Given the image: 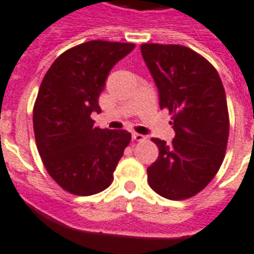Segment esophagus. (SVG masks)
I'll list each match as a JSON object with an SVG mask.
<instances>
[{"label": "esophagus", "mask_w": 254, "mask_h": 254, "mask_svg": "<svg viewBox=\"0 0 254 254\" xmlns=\"http://www.w3.org/2000/svg\"><path fill=\"white\" fill-rule=\"evenodd\" d=\"M131 138H133L134 141H137V142L145 141V139H146L145 135H142V134H138V133H133V134H131Z\"/></svg>", "instance_id": "esophagus-1"}]
</instances>
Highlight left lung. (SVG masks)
I'll use <instances>...</instances> for the list:
<instances>
[{
	"label": "left lung",
	"mask_w": 254,
	"mask_h": 254,
	"mask_svg": "<svg viewBox=\"0 0 254 254\" xmlns=\"http://www.w3.org/2000/svg\"><path fill=\"white\" fill-rule=\"evenodd\" d=\"M141 52L176 133L172 143L151 138L159 156L147 168L148 184L164 198H190L224 159L230 120L223 83L215 67L190 48L142 44Z\"/></svg>",
	"instance_id": "left-lung-1"
}]
</instances>
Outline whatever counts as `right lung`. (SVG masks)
I'll list each match as a JSON object with an SVG mask.
<instances>
[{
	"label": "right lung",
	"instance_id": "right-lung-1",
	"mask_svg": "<svg viewBox=\"0 0 254 254\" xmlns=\"http://www.w3.org/2000/svg\"><path fill=\"white\" fill-rule=\"evenodd\" d=\"M135 45L91 40L67 49L45 74L34 106L38 151L53 180L69 193L91 195L113 181L129 145L127 130L95 127L109 71Z\"/></svg>",
	"mask_w": 254,
	"mask_h": 254
}]
</instances>
